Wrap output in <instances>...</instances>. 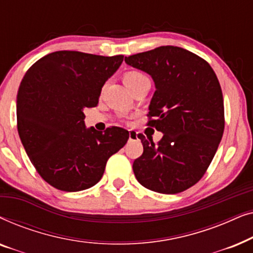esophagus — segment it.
Returning <instances> with one entry per match:
<instances>
[{"label": "esophagus", "instance_id": "esophagus-1", "mask_svg": "<svg viewBox=\"0 0 253 253\" xmlns=\"http://www.w3.org/2000/svg\"><path fill=\"white\" fill-rule=\"evenodd\" d=\"M136 140H138V134L136 131L131 130L129 132V141H136Z\"/></svg>", "mask_w": 253, "mask_h": 253}]
</instances>
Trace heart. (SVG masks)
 <instances>
[{"label": "heart", "mask_w": 253, "mask_h": 253, "mask_svg": "<svg viewBox=\"0 0 253 253\" xmlns=\"http://www.w3.org/2000/svg\"><path fill=\"white\" fill-rule=\"evenodd\" d=\"M123 81L131 92H133L134 89L139 87L140 85L145 84V83H150L147 76L139 70H129L124 72Z\"/></svg>", "instance_id": "obj_1"}]
</instances>
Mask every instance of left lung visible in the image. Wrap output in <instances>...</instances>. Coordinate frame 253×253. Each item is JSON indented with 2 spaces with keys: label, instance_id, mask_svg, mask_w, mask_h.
<instances>
[{
  "label": "left lung",
  "instance_id": "obj_1",
  "mask_svg": "<svg viewBox=\"0 0 253 253\" xmlns=\"http://www.w3.org/2000/svg\"><path fill=\"white\" fill-rule=\"evenodd\" d=\"M124 61L153 78L147 126L164 133L158 144L138 134L144 152L133 161L134 176L152 191H185L205 174L222 138L219 79L204 58L179 47L161 46Z\"/></svg>",
  "mask_w": 253,
  "mask_h": 253
}]
</instances>
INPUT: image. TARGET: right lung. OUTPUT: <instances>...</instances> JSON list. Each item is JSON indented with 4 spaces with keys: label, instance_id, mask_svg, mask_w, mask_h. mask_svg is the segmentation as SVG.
I'll return each instance as SVG.
<instances>
[{
    "label": "right lung",
    "instance_id": "add662e5",
    "mask_svg": "<svg viewBox=\"0 0 253 253\" xmlns=\"http://www.w3.org/2000/svg\"><path fill=\"white\" fill-rule=\"evenodd\" d=\"M123 55L54 51L26 71L17 94V129L31 162L55 189L82 191L101 179L108 159L129 139L119 126L86 129L84 109L95 107Z\"/></svg>",
    "mask_w": 253,
    "mask_h": 253
}]
</instances>
